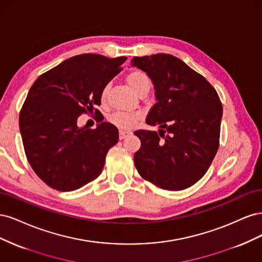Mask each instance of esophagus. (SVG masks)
I'll use <instances>...</instances> for the list:
<instances>
[{"mask_svg": "<svg viewBox=\"0 0 262 262\" xmlns=\"http://www.w3.org/2000/svg\"><path fill=\"white\" fill-rule=\"evenodd\" d=\"M130 134H131V132H129V131H123V130H121L120 132H119V139L123 140V139H125L126 137H129Z\"/></svg>", "mask_w": 262, "mask_h": 262, "instance_id": "esophagus-1", "label": "esophagus"}]
</instances>
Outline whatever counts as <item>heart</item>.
<instances>
[{
	"mask_svg": "<svg viewBox=\"0 0 262 262\" xmlns=\"http://www.w3.org/2000/svg\"><path fill=\"white\" fill-rule=\"evenodd\" d=\"M125 82L129 85L130 89L137 95H139V96L143 94L147 95V93L150 90V85H152L147 74L142 72L140 70H133L130 73H128V75L125 77ZM108 91L109 86L106 85L104 89H102L100 94L101 101H105L107 99ZM109 120L119 129L131 130L137 125L138 121L140 120V115L118 112L112 115V117L109 118Z\"/></svg>",
	"mask_w": 262,
	"mask_h": 262,
	"instance_id": "b5f03b06",
	"label": "heart"
}]
</instances>
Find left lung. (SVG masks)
<instances>
[{"mask_svg": "<svg viewBox=\"0 0 262 262\" xmlns=\"http://www.w3.org/2000/svg\"><path fill=\"white\" fill-rule=\"evenodd\" d=\"M132 67L154 84L156 104L146 123L160 131L138 130L141 147L134 164L142 178L165 190L194 185L209 169L220 144L223 114L215 89L171 54L134 57Z\"/></svg>", "mask_w": 262, "mask_h": 262, "instance_id": "8db88e82", "label": "left lung"}]
</instances>
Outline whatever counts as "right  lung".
I'll return each instance as SVG.
<instances>
[{
    "instance_id": "add662e5",
    "label": "right lung",
    "mask_w": 262,
    "mask_h": 262,
    "mask_svg": "<svg viewBox=\"0 0 262 262\" xmlns=\"http://www.w3.org/2000/svg\"><path fill=\"white\" fill-rule=\"evenodd\" d=\"M125 57L109 59L84 53L39 76L19 114L24 149L31 168L45 184L72 191L96 179L106 155L119 139L116 126H77L83 114H99L104 87L122 70ZM104 119V118H102Z\"/></svg>"
}]
</instances>
